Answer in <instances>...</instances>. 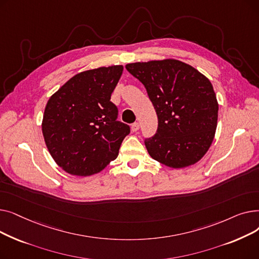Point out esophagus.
<instances>
[{
	"label": "esophagus",
	"instance_id": "34e87169",
	"mask_svg": "<svg viewBox=\"0 0 259 259\" xmlns=\"http://www.w3.org/2000/svg\"><path fill=\"white\" fill-rule=\"evenodd\" d=\"M140 129V122H133L131 125V131L132 132H137Z\"/></svg>",
	"mask_w": 259,
	"mask_h": 259
}]
</instances>
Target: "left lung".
<instances>
[{"label":"left lung","mask_w":259,"mask_h":259,"mask_svg":"<svg viewBox=\"0 0 259 259\" xmlns=\"http://www.w3.org/2000/svg\"><path fill=\"white\" fill-rule=\"evenodd\" d=\"M126 69L142 81L157 114L156 133L145 140L148 153L170 168L194 165L209 150L217 127L211 81L173 59L131 63Z\"/></svg>","instance_id":"obj_1"}]
</instances>
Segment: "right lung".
Masks as SVG:
<instances>
[{"instance_id":"add662e5","label":"right lung","mask_w":259,"mask_h":259,"mask_svg":"<svg viewBox=\"0 0 259 259\" xmlns=\"http://www.w3.org/2000/svg\"><path fill=\"white\" fill-rule=\"evenodd\" d=\"M124 67H100L75 74L47 102L43 137L54 161L72 175L102 171L118 155L130 127L116 120L110 101Z\"/></svg>"}]
</instances>
